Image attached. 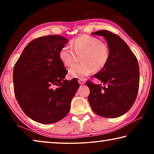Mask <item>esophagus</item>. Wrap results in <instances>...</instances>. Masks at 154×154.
Segmentation results:
<instances>
[{
	"label": "esophagus",
	"mask_w": 154,
	"mask_h": 154,
	"mask_svg": "<svg viewBox=\"0 0 154 154\" xmlns=\"http://www.w3.org/2000/svg\"><path fill=\"white\" fill-rule=\"evenodd\" d=\"M78 82H79V83L80 85H83L85 83V80L84 79H79L78 80Z\"/></svg>",
	"instance_id": "34e87169"
}]
</instances>
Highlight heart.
<instances>
[{"label":"heart","mask_w":154,"mask_h":154,"mask_svg":"<svg viewBox=\"0 0 154 154\" xmlns=\"http://www.w3.org/2000/svg\"><path fill=\"white\" fill-rule=\"evenodd\" d=\"M72 48L69 45L62 46L59 51V58L66 66L74 64L81 56L82 62L69 69L72 77L83 78L94 71H100L108 64L110 50L107 44L90 35L79 36L72 41Z\"/></svg>","instance_id":"heart-1"}]
</instances>
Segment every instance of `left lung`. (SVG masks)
Listing matches in <instances>:
<instances>
[{
  "label": "left lung",
  "instance_id": "obj_1",
  "mask_svg": "<svg viewBox=\"0 0 154 154\" xmlns=\"http://www.w3.org/2000/svg\"><path fill=\"white\" fill-rule=\"evenodd\" d=\"M93 35L103 36L110 50V58L94 77L103 83L86 82L90 93L88 100L92 111L99 116L115 118L128 111L136 100L139 88L137 59L128 45L119 36L108 30Z\"/></svg>",
  "mask_w": 154,
  "mask_h": 154
}]
</instances>
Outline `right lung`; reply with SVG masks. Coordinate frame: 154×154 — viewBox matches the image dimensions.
Segmentation results:
<instances>
[{
  "instance_id": "add662e5",
  "label": "right lung",
  "mask_w": 154,
  "mask_h": 154,
  "mask_svg": "<svg viewBox=\"0 0 154 154\" xmlns=\"http://www.w3.org/2000/svg\"><path fill=\"white\" fill-rule=\"evenodd\" d=\"M68 42L59 35L42 36L26 45L14 68V88L21 109L32 120L52 124L66 116L79 87L68 72L59 51Z\"/></svg>"
}]
</instances>
